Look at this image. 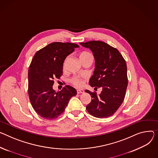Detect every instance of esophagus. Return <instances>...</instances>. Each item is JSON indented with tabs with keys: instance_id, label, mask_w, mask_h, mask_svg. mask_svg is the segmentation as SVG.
Segmentation results:
<instances>
[{
	"instance_id": "esophagus-1",
	"label": "esophagus",
	"mask_w": 158,
	"mask_h": 158,
	"mask_svg": "<svg viewBox=\"0 0 158 158\" xmlns=\"http://www.w3.org/2000/svg\"><path fill=\"white\" fill-rule=\"evenodd\" d=\"M85 93V91L83 89H77V94H80V93Z\"/></svg>"
}]
</instances>
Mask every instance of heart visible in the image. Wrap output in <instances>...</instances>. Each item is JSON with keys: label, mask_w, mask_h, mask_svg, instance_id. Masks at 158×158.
Instances as JSON below:
<instances>
[{"label": "heart", "mask_w": 158, "mask_h": 158, "mask_svg": "<svg viewBox=\"0 0 158 158\" xmlns=\"http://www.w3.org/2000/svg\"><path fill=\"white\" fill-rule=\"evenodd\" d=\"M90 56H92V55L89 53V52H87V51H83L79 55V58L80 60H82V59H85V58H86L88 57H90ZM65 64V61L64 63V65ZM70 82L73 84V85H75L77 87H80L81 86H82L83 85V81L80 78V77H73L72 79H71L70 80Z\"/></svg>", "instance_id": "obj_1"}]
</instances>
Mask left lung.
Instances as JSON below:
<instances>
[{
  "instance_id": "left-lung-1",
  "label": "left lung",
  "mask_w": 158,
  "mask_h": 158,
  "mask_svg": "<svg viewBox=\"0 0 158 158\" xmlns=\"http://www.w3.org/2000/svg\"><path fill=\"white\" fill-rule=\"evenodd\" d=\"M80 44L92 51L95 61L89 85L102 89L99 95L85 90L92 98L86 109L94 117H110L121 106L125 97L128 86L127 64L117 49L104 42L92 40Z\"/></svg>"
}]
</instances>
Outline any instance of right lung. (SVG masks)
Wrapping results in <instances>:
<instances>
[{"label": "right lung", "instance_id": "right-lung-1", "mask_svg": "<svg viewBox=\"0 0 158 158\" xmlns=\"http://www.w3.org/2000/svg\"><path fill=\"white\" fill-rule=\"evenodd\" d=\"M79 46L70 43H51L38 51L28 69V96L34 110L43 118L52 120L65 110L77 91L70 86L56 91L54 79L63 73V64L68 55Z\"/></svg>", "mask_w": 158, "mask_h": 158}]
</instances>
